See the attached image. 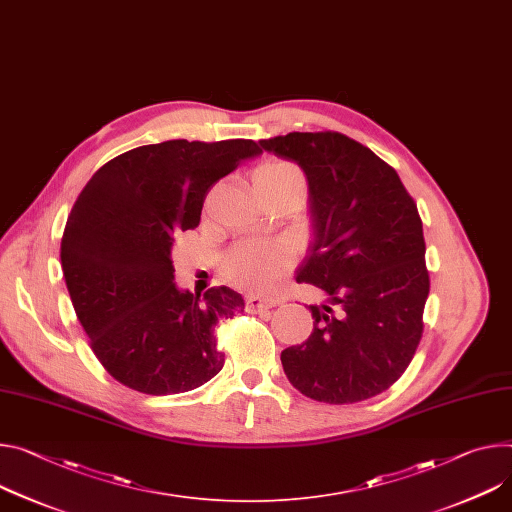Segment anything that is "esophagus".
<instances>
[{
    "instance_id": "34e87169",
    "label": "esophagus",
    "mask_w": 512,
    "mask_h": 512,
    "mask_svg": "<svg viewBox=\"0 0 512 512\" xmlns=\"http://www.w3.org/2000/svg\"><path fill=\"white\" fill-rule=\"evenodd\" d=\"M280 304V300L277 298H261V296H249L247 298V308L251 312H259V310H267V308H273Z\"/></svg>"
}]
</instances>
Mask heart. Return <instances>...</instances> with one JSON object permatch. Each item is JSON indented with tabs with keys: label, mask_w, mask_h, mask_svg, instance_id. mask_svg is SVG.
Returning a JSON list of instances; mask_svg holds the SVG:
<instances>
[{
	"label": "heart",
	"mask_w": 512,
	"mask_h": 512,
	"mask_svg": "<svg viewBox=\"0 0 512 512\" xmlns=\"http://www.w3.org/2000/svg\"><path fill=\"white\" fill-rule=\"evenodd\" d=\"M255 188L267 200L286 190H304L306 177L296 163L267 161L255 171ZM288 267L290 257L282 247L263 243H239L222 259L226 280L249 292H269L280 284Z\"/></svg>",
	"instance_id": "heart-1"
}]
</instances>
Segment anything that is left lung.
Returning <instances> with one entry per match:
<instances>
[{"label": "left lung", "instance_id": "1", "mask_svg": "<svg viewBox=\"0 0 512 512\" xmlns=\"http://www.w3.org/2000/svg\"><path fill=\"white\" fill-rule=\"evenodd\" d=\"M259 145L308 177L316 243L298 282L329 296L310 306V337L282 351L286 376L327 404L378 396L404 374L425 331L431 280L416 202L394 167L341 132H290Z\"/></svg>", "mask_w": 512, "mask_h": 512}]
</instances>
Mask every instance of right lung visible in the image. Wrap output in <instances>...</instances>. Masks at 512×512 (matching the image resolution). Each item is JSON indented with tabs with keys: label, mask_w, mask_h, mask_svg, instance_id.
I'll use <instances>...</instances> for the list:
<instances>
[{
	"label": "right lung",
	"mask_w": 512,
	"mask_h": 512,
	"mask_svg": "<svg viewBox=\"0 0 512 512\" xmlns=\"http://www.w3.org/2000/svg\"><path fill=\"white\" fill-rule=\"evenodd\" d=\"M261 153L245 138L165 141L102 165L77 196L61 241L67 290L108 374L130 390H194L224 365L216 324L245 308L226 286L173 284L175 235L196 228L212 185Z\"/></svg>",
	"instance_id": "right-lung-1"
}]
</instances>
